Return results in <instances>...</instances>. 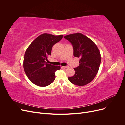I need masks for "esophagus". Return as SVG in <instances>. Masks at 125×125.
<instances>
[{
    "mask_svg": "<svg viewBox=\"0 0 125 125\" xmlns=\"http://www.w3.org/2000/svg\"><path fill=\"white\" fill-rule=\"evenodd\" d=\"M62 68H69L68 66H62Z\"/></svg>",
    "mask_w": 125,
    "mask_h": 125,
    "instance_id": "34e87169",
    "label": "esophagus"
}]
</instances>
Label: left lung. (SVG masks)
Listing matches in <instances>:
<instances>
[{
    "mask_svg": "<svg viewBox=\"0 0 125 125\" xmlns=\"http://www.w3.org/2000/svg\"><path fill=\"white\" fill-rule=\"evenodd\" d=\"M64 37L73 45L74 56L80 58L79 66L74 68V75L68 80L74 85H85L93 80L99 71L101 61L99 48L94 42L80 33Z\"/></svg>",
    "mask_w": 125,
    "mask_h": 125,
    "instance_id": "obj_1",
    "label": "left lung"
}]
</instances>
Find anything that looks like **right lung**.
<instances>
[{"label":"right lung","instance_id":"1","mask_svg":"<svg viewBox=\"0 0 125 125\" xmlns=\"http://www.w3.org/2000/svg\"><path fill=\"white\" fill-rule=\"evenodd\" d=\"M62 35H53L44 33L34 40L25 51L23 68L25 73L33 83L39 86H46L55 79V71L58 66L49 64L47 58L51 55L52 46L62 39Z\"/></svg>","mask_w":125,"mask_h":125}]
</instances>
